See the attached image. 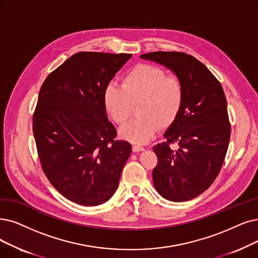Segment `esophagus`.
Instances as JSON below:
<instances>
[{
	"mask_svg": "<svg viewBox=\"0 0 258 258\" xmlns=\"http://www.w3.org/2000/svg\"><path fill=\"white\" fill-rule=\"evenodd\" d=\"M132 150L135 151V152H140V151L145 150V148L142 147V146H140V145H133V146H132Z\"/></svg>",
	"mask_w": 258,
	"mask_h": 258,
	"instance_id": "34e87169",
	"label": "esophagus"
}]
</instances>
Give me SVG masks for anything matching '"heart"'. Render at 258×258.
Returning a JSON list of instances; mask_svg holds the SVG:
<instances>
[{"label":"heart","mask_w":258,"mask_h":258,"mask_svg":"<svg viewBox=\"0 0 258 258\" xmlns=\"http://www.w3.org/2000/svg\"><path fill=\"white\" fill-rule=\"evenodd\" d=\"M104 102L111 117L123 123L133 109L139 118L119 129L121 139L136 144L147 143L159 127H169L180 114L184 102V88L179 78L167 76L164 70L151 64H139L122 79V86L110 84L104 93Z\"/></svg>","instance_id":"obj_1"}]
</instances>
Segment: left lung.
Wrapping results in <instances>:
<instances>
[{
    "label": "left lung",
    "mask_w": 258,
    "mask_h": 258,
    "mask_svg": "<svg viewBox=\"0 0 258 258\" xmlns=\"http://www.w3.org/2000/svg\"><path fill=\"white\" fill-rule=\"evenodd\" d=\"M140 57L170 70L184 88L180 114L164 133L167 142L153 147L158 156L152 171L154 187L169 201L194 199L217 178L229 147L231 127L223 89L190 55L154 51ZM171 142L178 144L177 150L168 146Z\"/></svg>",
    "instance_id": "1"
}]
</instances>
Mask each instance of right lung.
Listing matches in <instances>:
<instances>
[{"mask_svg": "<svg viewBox=\"0 0 258 258\" xmlns=\"http://www.w3.org/2000/svg\"><path fill=\"white\" fill-rule=\"evenodd\" d=\"M131 56L81 51L40 89L33 130L41 166L50 184L77 204L94 207L111 199L130 157V144L114 140L104 93Z\"/></svg>", "mask_w": 258, "mask_h": 258, "instance_id": "add662e5", "label": "right lung"}]
</instances>
